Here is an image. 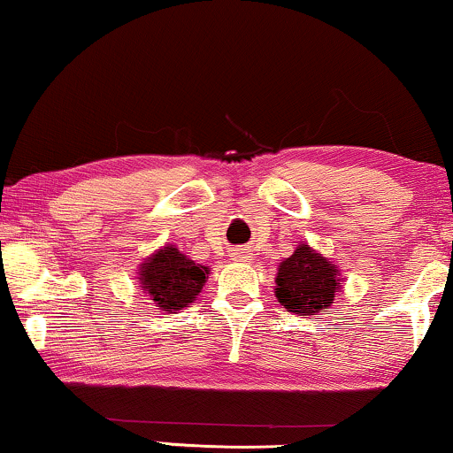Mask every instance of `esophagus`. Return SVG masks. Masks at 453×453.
<instances>
[{"mask_svg": "<svg viewBox=\"0 0 453 453\" xmlns=\"http://www.w3.org/2000/svg\"><path fill=\"white\" fill-rule=\"evenodd\" d=\"M233 257L234 259H241V262H245V259L251 257V256H250V251H247V250H234L233 251Z\"/></svg>", "mask_w": 453, "mask_h": 453, "instance_id": "esophagus-1", "label": "esophagus"}]
</instances>
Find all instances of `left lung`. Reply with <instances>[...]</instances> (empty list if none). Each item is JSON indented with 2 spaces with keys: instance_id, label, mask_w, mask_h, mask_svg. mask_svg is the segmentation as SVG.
<instances>
[{
  "instance_id": "left-lung-1",
  "label": "left lung",
  "mask_w": 453,
  "mask_h": 453,
  "mask_svg": "<svg viewBox=\"0 0 453 453\" xmlns=\"http://www.w3.org/2000/svg\"><path fill=\"white\" fill-rule=\"evenodd\" d=\"M276 284V299L288 311L318 315L332 305L338 293V268L311 247L299 245L278 268Z\"/></svg>"
}]
</instances>
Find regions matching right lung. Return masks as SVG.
<instances>
[{"label": "right lung", "mask_w": 453, "mask_h": 453, "mask_svg": "<svg viewBox=\"0 0 453 453\" xmlns=\"http://www.w3.org/2000/svg\"><path fill=\"white\" fill-rule=\"evenodd\" d=\"M208 274V265L194 264L177 247L169 245L142 264L140 282L154 305L163 311H177L196 301Z\"/></svg>", "instance_id": "1"}]
</instances>
